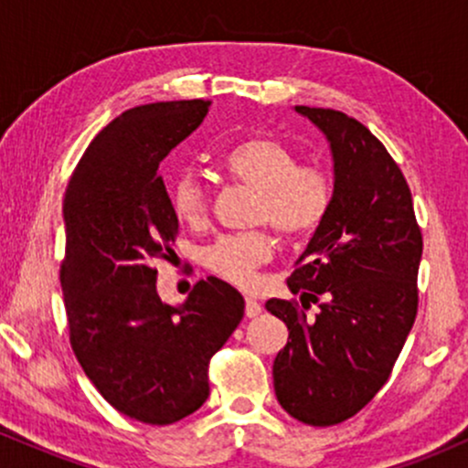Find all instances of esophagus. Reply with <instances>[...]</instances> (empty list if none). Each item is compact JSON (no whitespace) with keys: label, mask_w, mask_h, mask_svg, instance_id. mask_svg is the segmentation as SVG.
Instances as JSON below:
<instances>
[{"label":"esophagus","mask_w":468,"mask_h":468,"mask_svg":"<svg viewBox=\"0 0 468 468\" xmlns=\"http://www.w3.org/2000/svg\"><path fill=\"white\" fill-rule=\"evenodd\" d=\"M260 313H261V303L257 302V299L246 297V316L252 319V316H257Z\"/></svg>","instance_id":"1"}]
</instances>
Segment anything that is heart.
Segmentation results:
<instances>
[{"label": "heart", "instance_id": "obj_1", "mask_svg": "<svg viewBox=\"0 0 468 468\" xmlns=\"http://www.w3.org/2000/svg\"><path fill=\"white\" fill-rule=\"evenodd\" d=\"M224 171L257 191L255 222H268L282 238L299 239L324 224L332 207V180L319 166L302 165L299 155L272 136H249L229 149ZM207 185L200 176L182 174L171 185V207L182 222L197 224L207 213ZM272 255L266 229L227 233L202 250V264L229 282H252Z\"/></svg>", "mask_w": 468, "mask_h": 468}]
</instances>
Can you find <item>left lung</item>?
<instances>
[{
    "instance_id": "obj_1",
    "label": "left lung",
    "mask_w": 468,
    "mask_h": 468,
    "mask_svg": "<svg viewBox=\"0 0 468 468\" xmlns=\"http://www.w3.org/2000/svg\"><path fill=\"white\" fill-rule=\"evenodd\" d=\"M335 158L327 218L294 264L297 299H268L288 325L272 365L279 405L313 427L358 413L388 383L418 314L422 233L410 185L385 144L356 118L297 105ZM320 305L309 314L312 303Z\"/></svg>"
}]
</instances>
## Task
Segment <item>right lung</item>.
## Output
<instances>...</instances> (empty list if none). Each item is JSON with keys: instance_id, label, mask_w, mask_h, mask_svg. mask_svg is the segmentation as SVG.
Masks as SVG:
<instances>
[{"instance_id": "add662e5", "label": "right lung", "mask_w": 468, "mask_h": 468, "mask_svg": "<svg viewBox=\"0 0 468 468\" xmlns=\"http://www.w3.org/2000/svg\"><path fill=\"white\" fill-rule=\"evenodd\" d=\"M211 101L122 112L79 160L63 197L61 290L69 346L116 411L171 424L208 399V363L244 316V297L207 277L163 303L155 261L171 260L178 218L158 166L200 127Z\"/></svg>"}]
</instances>
